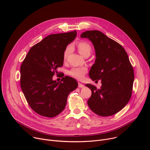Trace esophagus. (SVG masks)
<instances>
[{"label": "esophagus", "instance_id": "1", "mask_svg": "<svg viewBox=\"0 0 150 150\" xmlns=\"http://www.w3.org/2000/svg\"><path fill=\"white\" fill-rule=\"evenodd\" d=\"M78 87L79 88H83V87H84V85L80 83V82H78Z\"/></svg>", "mask_w": 150, "mask_h": 150}]
</instances>
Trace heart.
Instances as JSON below:
<instances>
[{"mask_svg":"<svg viewBox=\"0 0 150 150\" xmlns=\"http://www.w3.org/2000/svg\"><path fill=\"white\" fill-rule=\"evenodd\" d=\"M77 49L80 53L82 56L85 57L86 56L90 55L91 52V47L88 43V42L85 41H80L77 44ZM72 50V46H68L65 50V52L63 53V59L67 60V57L69 54ZM87 72V68L85 67H75L72 68L69 71V74L72 76V77L78 79H82L85 74Z\"/></svg>","mask_w":150,"mask_h":150,"instance_id":"heart-1","label":"heart"}]
</instances>
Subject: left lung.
I'll return each mask as SVG.
<instances>
[{"label": "left lung", "mask_w": 150, "mask_h": 150, "mask_svg": "<svg viewBox=\"0 0 150 150\" xmlns=\"http://www.w3.org/2000/svg\"><path fill=\"white\" fill-rule=\"evenodd\" d=\"M81 37L88 39L95 49V63L89 76L93 81L101 80L102 83L100 89L86 84L92 92L88 105L99 116L115 115L131 97L134 74L127 54L118 42L100 31H87Z\"/></svg>", "instance_id": "left-lung-1"}]
</instances>
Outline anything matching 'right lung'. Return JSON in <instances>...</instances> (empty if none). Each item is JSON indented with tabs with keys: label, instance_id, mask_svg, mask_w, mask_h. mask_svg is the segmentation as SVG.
<instances>
[{
	"label": "right lung",
	"instance_id": "right-lung-1",
	"mask_svg": "<svg viewBox=\"0 0 150 150\" xmlns=\"http://www.w3.org/2000/svg\"><path fill=\"white\" fill-rule=\"evenodd\" d=\"M76 31L51 34L33 46L21 66V87L31 108L38 115L53 117L65 108L69 94L78 87L68 76L53 79L63 64V53Z\"/></svg>",
	"mask_w": 150,
	"mask_h": 150
}]
</instances>
